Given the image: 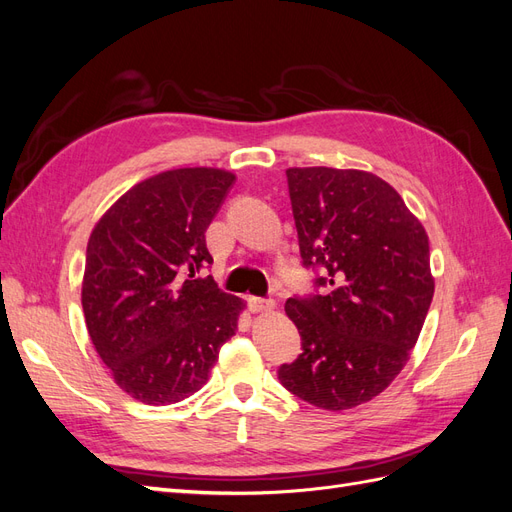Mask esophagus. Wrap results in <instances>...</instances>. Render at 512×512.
Returning a JSON list of instances; mask_svg holds the SVG:
<instances>
[{
    "label": "esophagus",
    "mask_w": 512,
    "mask_h": 512,
    "mask_svg": "<svg viewBox=\"0 0 512 512\" xmlns=\"http://www.w3.org/2000/svg\"><path fill=\"white\" fill-rule=\"evenodd\" d=\"M247 301H250L252 312H271V309H275V301H271V299L250 297V299H247Z\"/></svg>",
    "instance_id": "34e87169"
}]
</instances>
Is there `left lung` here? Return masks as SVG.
I'll return each instance as SVG.
<instances>
[{
	"label": "left lung",
	"mask_w": 512,
	"mask_h": 512,
	"mask_svg": "<svg viewBox=\"0 0 512 512\" xmlns=\"http://www.w3.org/2000/svg\"><path fill=\"white\" fill-rule=\"evenodd\" d=\"M305 267L329 294L288 299L303 339L280 367L286 389L322 410L367 404L406 367L433 299L429 237L393 185L356 168H288Z\"/></svg>",
	"instance_id": "obj_1"
}]
</instances>
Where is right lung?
Masks as SVG:
<instances>
[{
    "label": "right lung",
    "mask_w": 512,
    "mask_h": 512,
    "mask_svg": "<svg viewBox=\"0 0 512 512\" xmlns=\"http://www.w3.org/2000/svg\"><path fill=\"white\" fill-rule=\"evenodd\" d=\"M235 175L173 168L121 194L87 241L81 303L102 363L123 393L168 406L207 384L245 301L196 271L205 232Z\"/></svg>",
    "instance_id": "1"
}]
</instances>
